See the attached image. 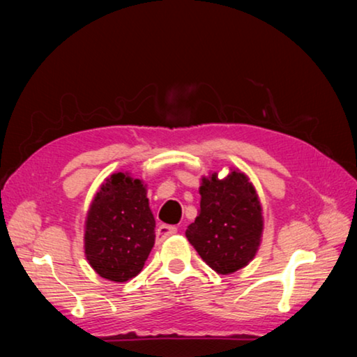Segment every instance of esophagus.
Segmentation results:
<instances>
[{
    "label": "esophagus",
    "instance_id": "obj_1",
    "mask_svg": "<svg viewBox=\"0 0 357 357\" xmlns=\"http://www.w3.org/2000/svg\"><path fill=\"white\" fill-rule=\"evenodd\" d=\"M178 231L176 227H172V225H160L157 227L155 229V238H157V243H162V241L167 239L168 236H172Z\"/></svg>",
    "mask_w": 357,
    "mask_h": 357
}]
</instances>
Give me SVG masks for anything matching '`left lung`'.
Returning a JSON list of instances; mask_svg holds the SVG:
<instances>
[{"mask_svg": "<svg viewBox=\"0 0 357 357\" xmlns=\"http://www.w3.org/2000/svg\"><path fill=\"white\" fill-rule=\"evenodd\" d=\"M200 209L185 236L198 255L217 274L245 268L263 238V209L249 176L229 168L225 178L211 173L202 178Z\"/></svg>", "mask_w": 357, "mask_h": 357, "instance_id": "1", "label": "left lung"}]
</instances>
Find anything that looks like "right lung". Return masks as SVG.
<instances>
[{
  "label": "right lung",
  "mask_w": 357,
  "mask_h": 357,
  "mask_svg": "<svg viewBox=\"0 0 357 357\" xmlns=\"http://www.w3.org/2000/svg\"><path fill=\"white\" fill-rule=\"evenodd\" d=\"M146 184L113 173L96 192L84 220V255L100 277L128 282L140 274L155 239Z\"/></svg>",
  "instance_id": "add662e5"
}]
</instances>
